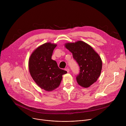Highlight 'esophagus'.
Masks as SVG:
<instances>
[{
  "label": "esophagus",
  "instance_id": "34e87169",
  "mask_svg": "<svg viewBox=\"0 0 126 126\" xmlns=\"http://www.w3.org/2000/svg\"><path fill=\"white\" fill-rule=\"evenodd\" d=\"M65 70L68 73H69V71H70V70H69V69L68 68H66V69H65Z\"/></svg>",
  "mask_w": 126,
  "mask_h": 126
}]
</instances>
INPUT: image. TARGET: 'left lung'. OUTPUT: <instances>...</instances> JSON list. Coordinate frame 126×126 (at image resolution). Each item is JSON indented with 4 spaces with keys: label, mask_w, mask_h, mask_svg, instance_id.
I'll return each instance as SVG.
<instances>
[{
    "label": "left lung",
    "mask_w": 126,
    "mask_h": 126,
    "mask_svg": "<svg viewBox=\"0 0 126 126\" xmlns=\"http://www.w3.org/2000/svg\"><path fill=\"white\" fill-rule=\"evenodd\" d=\"M65 47L80 67V73L76 76L78 84L87 88L96 82L101 74L102 62L92 47L82 41L66 43Z\"/></svg>",
    "instance_id": "obj_1"
}]
</instances>
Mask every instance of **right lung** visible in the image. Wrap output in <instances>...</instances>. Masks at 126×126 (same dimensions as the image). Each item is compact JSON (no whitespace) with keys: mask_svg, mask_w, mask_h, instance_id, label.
Returning <instances> with one entry per match:
<instances>
[{"mask_svg":"<svg viewBox=\"0 0 126 126\" xmlns=\"http://www.w3.org/2000/svg\"><path fill=\"white\" fill-rule=\"evenodd\" d=\"M56 44L45 43L32 53L29 60V69L30 75L41 89L51 91L60 84L62 75L67 71L60 69L57 62L51 59Z\"/></svg>","mask_w":126,"mask_h":126,"instance_id":"obj_1","label":"right lung"}]
</instances>
